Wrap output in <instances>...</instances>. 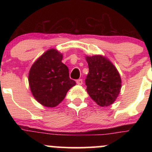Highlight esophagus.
<instances>
[{"label":"esophagus","mask_w":152,"mask_h":152,"mask_svg":"<svg viewBox=\"0 0 152 152\" xmlns=\"http://www.w3.org/2000/svg\"><path fill=\"white\" fill-rule=\"evenodd\" d=\"M76 83H77L78 85H79V86H81V85L83 84V80L82 79H78L76 81Z\"/></svg>","instance_id":"34e87169"}]
</instances>
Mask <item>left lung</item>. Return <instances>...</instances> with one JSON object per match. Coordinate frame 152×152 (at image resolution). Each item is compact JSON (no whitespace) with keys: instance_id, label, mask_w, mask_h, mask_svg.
Segmentation results:
<instances>
[{"instance_id":"obj_1","label":"left lung","mask_w":152,"mask_h":152,"mask_svg":"<svg viewBox=\"0 0 152 152\" xmlns=\"http://www.w3.org/2000/svg\"><path fill=\"white\" fill-rule=\"evenodd\" d=\"M89 72L86 79L88 95L99 106H109L117 99L121 78L115 66L106 56H86Z\"/></svg>"}]
</instances>
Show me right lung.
Wrapping results in <instances>:
<instances>
[{"label": "right lung", "mask_w": 152, "mask_h": 152, "mask_svg": "<svg viewBox=\"0 0 152 152\" xmlns=\"http://www.w3.org/2000/svg\"><path fill=\"white\" fill-rule=\"evenodd\" d=\"M63 54L51 48L43 53L31 66L28 83L33 96L46 107L58 106L76 82L69 78L68 67L61 62Z\"/></svg>", "instance_id": "add662e5"}]
</instances>
